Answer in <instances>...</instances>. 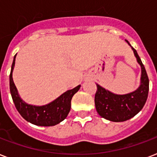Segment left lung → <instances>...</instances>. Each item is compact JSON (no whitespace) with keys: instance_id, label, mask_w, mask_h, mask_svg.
<instances>
[{"instance_id":"obj_1","label":"left lung","mask_w":157,"mask_h":157,"mask_svg":"<svg viewBox=\"0 0 157 157\" xmlns=\"http://www.w3.org/2000/svg\"><path fill=\"white\" fill-rule=\"evenodd\" d=\"M132 48L138 63L141 67V78L139 88L131 93L117 94L107 90L97 84V91L94 98L96 111L106 120L113 122L125 121L137 115L146 103L149 90V80L144 64L137 51Z\"/></svg>"}]
</instances>
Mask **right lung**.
I'll return each mask as SVG.
<instances>
[{
	"mask_svg": "<svg viewBox=\"0 0 157 157\" xmlns=\"http://www.w3.org/2000/svg\"><path fill=\"white\" fill-rule=\"evenodd\" d=\"M16 55L13 57L10 75V90L13 103L19 114L32 124L39 126H53L63 121L71 109V101L81 86L66 91L56 99L42 106L28 104L21 98L13 81V71L15 64Z\"/></svg>",
	"mask_w": 157,
	"mask_h": 157,
	"instance_id": "right-lung-1",
	"label": "right lung"
}]
</instances>
